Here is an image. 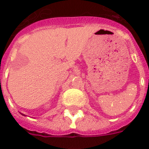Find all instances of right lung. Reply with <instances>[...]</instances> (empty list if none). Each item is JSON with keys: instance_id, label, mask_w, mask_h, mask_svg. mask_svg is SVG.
I'll return each instance as SVG.
<instances>
[{"instance_id": "obj_1", "label": "right lung", "mask_w": 149, "mask_h": 149, "mask_svg": "<svg viewBox=\"0 0 149 149\" xmlns=\"http://www.w3.org/2000/svg\"><path fill=\"white\" fill-rule=\"evenodd\" d=\"M22 115H23V116H25V115H24V114H23V113H22Z\"/></svg>"}]
</instances>
